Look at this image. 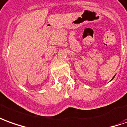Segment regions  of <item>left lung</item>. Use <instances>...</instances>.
Instances as JSON below:
<instances>
[{
    "label": "left lung",
    "mask_w": 127,
    "mask_h": 127,
    "mask_svg": "<svg viewBox=\"0 0 127 127\" xmlns=\"http://www.w3.org/2000/svg\"><path fill=\"white\" fill-rule=\"evenodd\" d=\"M114 77H115V76H114ZM114 77H113V78H114ZM112 79H111V80H112Z\"/></svg>",
    "instance_id": "8db88e82"
}]
</instances>
